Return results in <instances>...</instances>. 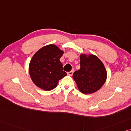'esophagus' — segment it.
<instances>
[{
    "label": "esophagus",
    "mask_w": 131,
    "mask_h": 131,
    "mask_svg": "<svg viewBox=\"0 0 131 131\" xmlns=\"http://www.w3.org/2000/svg\"><path fill=\"white\" fill-rule=\"evenodd\" d=\"M73 73H74V70H72L71 71H70V72H68L67 73L68 75L69 76H72L73 75Z\"/></svg>",
    "instance_id": "34e87169"
}]
</instances>
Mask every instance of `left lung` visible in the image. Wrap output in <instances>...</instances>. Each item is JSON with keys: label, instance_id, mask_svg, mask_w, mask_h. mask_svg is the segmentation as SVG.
<instances>
[{"label": "left lung", "instance_id": "1", "mask_svg": "<svg viewBox=\"0 0 131 131\" xmlns=\"http://www.w3.org/2000/svg\"><path fill=\"white\" fill-rule=\"evenodd\" d=\"M107 76L105 68L98 57L93 54H81L80 69L75 71L72 77L81 93L90 94L100 89Z\"/></svg>", "mask_w": 131, "mask_h": 131}]
</instances>
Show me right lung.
Masks as SVG:
<instances>
[{
    "label": "right lung",
    "mask_w": 131,
    "mask_h": 131,
    "mask_svg": "<svg viewBox=\"0 0 131 131\" xmlns=\"http://www.w3.org/2000/svg\"><path fill=\"white\" fill-rule=\"evenodd\" d=\"M63 54V51L54 44L43 47L35 54L29 70L36 86L46 91L51 90L57 86L59 80L67 75L59 60Z\"/></svg>",
    "instance_id": "right-lung-1"
}]
</instances>
